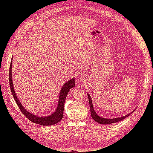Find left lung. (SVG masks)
<instances>
[{"mask_svg":"<svg viewBox=\"0 0 153 153\" xmlns=\"http://www.w3.org/2000/svg\"><path fill=\"white\" fill-rule=\"evenodd\" d=\"M87 96H88V98H89V106H90L91 116H92V119L94 120V121H96L97 123H98L99 124H112V123L119 122L120 121H121V120L125 119L126 117H128L129 115L132 114L133 112H134V111L135 110V109L133 110V111H132L131 113H129V114H128L126 115H124V116H122V117H117V118H113V119L103 118L102 117H100V115L97 114L96 112H95L94 108L93 107V104H92V98H91V96L89 95V93L87 94Z\"/></svg>","mask_w":153,"mask_h":153,"instance_id":"8db88e82","label":"left lung"}]
</instances>
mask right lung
<instances>
[{
    "label": "right lung",
    "mask_w": 153,
    "mask_h": 153,
    "mask_svg": "<svg viewBox=\"0 0 153 153\" xmlns=\"http://www.w3.org/2000/svg\"><path fill=\"white\" fill-rule=\"evenodd\" d=\"M12 61L13 57L11 59V61L10 64V89L11 91V93L16 101V104L22 114H24L25 116L29 119L30 121L32 123H34L36 124H38L41 126H51V125H53L59 123L63 117V112H64V102H65V100L66 98V96L68 94V92L71 88L75 86V78H71L68 82H66L65 84L62 85L61 88V91L59 92V98L58 101V105L57 107L55 110V112L48 116H36V115L32 114V113L28 112L24 106H22L21 102H20V100L17 98L16 94L15 93V91L13 87V83L12 80Z\"/></svg>",
    "instance_id": "add662e5"
}]
</instances>
